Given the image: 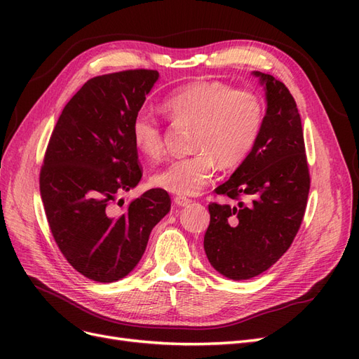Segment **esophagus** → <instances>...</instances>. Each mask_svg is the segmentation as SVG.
Returning <instances> with one entry per match:
<instances>
[{"label":"esophagus","instance_id":"1","mask_svg":"<svg viewBox=\"0 0 359 359\" xmlns=\"http://www.w3.org/2000/svg\"><path fill=\"white\" fill-rule=\"evenodd\" d=\"M173 202H175V205H178V206H187V205H190L191 201L184 198V196H177V198H173Z\"/></svg>","mask_w":359,"mask_h":359}]
</instances>
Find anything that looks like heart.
<instances>
[{"instance_id":"heart-1","label":"heart","mask_w":359,"mask_h":359,"mask_svg":"<svg viewBox=\"0 0 359 359\" xmlns=\"http://www.w3.org/2000/svg\"><path fill=\"white\" fill-rule=\"evenodd\" d=\"M172 123L191 126L193 154L172 161L151 177L154 187L180 196L198 194L212 178L217 161L236 168L253 153L265 123V103L256 91L223 81H193L161 103ZM132 140L149 161L165 156V139L158 119L147 112L132 121Z\"/></svg>"}]
</instances>
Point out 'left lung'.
Returning a JSON list of instances; mask_svg holds the SVG:
<instances>
[{"instance_id":"1","label":"left lung","mask_w":359,"mask_h":359,"mask_svg":"<svg viewBox=\"0 0 359 359\" xmlns=\"http://www.w3.org/2000/svg\"><path fill=\"white\" fill-rule=\"evenodd\" d=\"M266 88V115L253 153L215 189L233 205H208L203 248L210 264L232 280L264 273L283 256L307 208L310 170L298 107L287 86L255 73Z\"/></svg>"}]
</instances>
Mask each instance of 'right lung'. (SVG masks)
Listing matches in <instances>:
<instances>
[{
  "instance_id": "right-lung-1",
  "label": "right lung",
  "mask_w": 359,
  "mask_h": 359,
  "mask_svg": "<svg viewBox=\"0 0 359 359\" xmlns=\"http://www.w3.org/2000/svg\"><path fill=\"white\" fill-rule=\"evenodd\" d=\"M157 79V70L135 69L86 81L64 107L43 158L40 194L53 240L78 273L100 283L137 265L170 210L168 191L151 189L121 215L112 211L142 178L132 121Z\"/></svg>"
}]
</instances>
